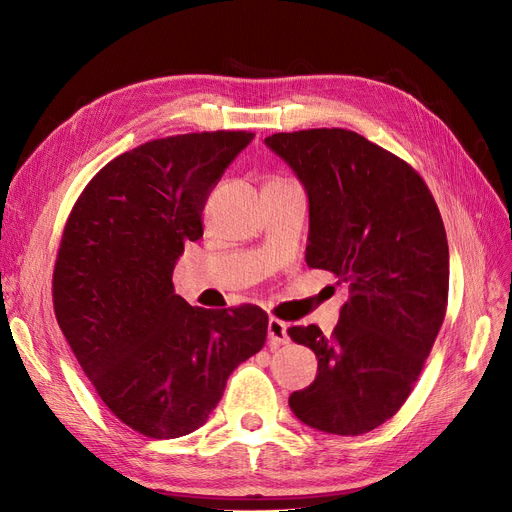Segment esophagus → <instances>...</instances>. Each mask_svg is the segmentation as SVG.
<instances>
[{"label":"esophagus","mask_w":512,"mask_h":512,"mask_svg":"<svg viewBox=\"0 0 512 512\" xmlns=\"http://www.w3.org/2000/svg\"><path fill=\"white\" fill-rule=\"evenodd\" d=\"M287 342H289L287 325L283 321H279V319H271L269 321V344L277 348V346H283Z\"/></svg>","instance_id":"1"}]
</instances>
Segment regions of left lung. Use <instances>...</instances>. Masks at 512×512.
<instances>
[{
	"label": "left lung",
	"mask_w": 512,
	"mask_h": 512,
	"mask_svg": "<svg viewBox=\"0 0 512 512\" xmlns=\"http://www.w3.org/2000/svg\"><path fill=\"white\" fill-rule=\"evenodd\" d=\"M264 145L308 196L306 264L350 283L331 335L287 329L319 358L289 408L312 429L369 433L406 402L444 323L450 256L440 210L415 170L354 131L277 133Z\"/></svg>",
	"instance_id": "left-lung-1"
}]
</instances>
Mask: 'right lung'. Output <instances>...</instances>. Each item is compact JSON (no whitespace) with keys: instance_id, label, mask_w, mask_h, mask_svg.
Segmentation results:
<instances>
[{"instance_id":"1","label":"right lung","mask_w":512,"mask_h":512,"mask_svg":"<svg viewBox=\"0 0 512 512\" xmlns=\"http://www.w3.org/2000/svg\"><path fill=\"white\" fill-rule=\"evenodd\" d=\"M254 133L154 139L97 173L72 208L54 269L58 325L104 404L131 429L173 440L200 429L229 375L264 346L258 306L206 310L175 294L185 241Z\"/></svg>"}]
</instances>
